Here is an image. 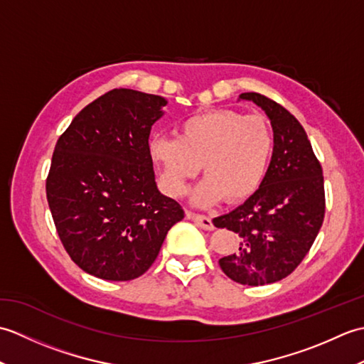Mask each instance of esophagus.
Instances as JSON below:
<instances>
[{"mask_svg": "<svg viewBox=\"0 0 364 364\" xmlns=\"http://www.w3.org/2000/svg\"><path fill=\"white\" fill-rule=\"evenodd\" d=\"M186 215H188V219L194 220L196 225L200 227V228H203V230H206V231H211V230L214 228L213 220H211V218H208V215L196 214V213H191V211H188Z\"/></svg>", "mask_w": 364, "mask_h": 364, "instance_id": "obj_1", "label": "esophagus"}]
</instances>
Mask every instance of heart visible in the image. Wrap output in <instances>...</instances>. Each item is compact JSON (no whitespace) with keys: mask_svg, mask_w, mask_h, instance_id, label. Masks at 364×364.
<instances>
[{"mask_svg":"<svg viewBox=\"0 0 364 364\" xmlns=\"http://www.w3.org/2000/svg\"><path fill=\"white\" fill-rule=\"evenodd\" d=\"M274 153V133L261 115L215 109L189 115L176 127V137L156 136L149 156L158 170L161 188L170 197H183L198 175L205 180L192 194V203L211 206L225 198H249L264 178Z\"/></svg>","mask_w":364,"mask_h":364,"instance_id":"b5f03b06","label":"heart"}]
</instances>
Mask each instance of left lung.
<instances>
[{
  "instance_id": "8db88e82",
  "label": "left lung",
  "mask_w": 364,
  "mask_h": 364,
  "mask_svg": "<svg viewBox=\"0 0 364 364\" xmlns=\"http://www.w3.org/2000/svg\"><path fill=\"white\" fill-rule=\"evenodd\" d=\"M239 98L267 114L274 153L255 194L213 223L239 239L236 250L219 259L223 274L236 283L262 286L292 274L310 252L326 214V191L321 162L299 120L257 92Z\"/></svg>"
}]
</instances>
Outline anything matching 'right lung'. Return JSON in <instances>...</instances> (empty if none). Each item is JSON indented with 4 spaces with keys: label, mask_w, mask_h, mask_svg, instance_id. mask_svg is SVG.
<instances>
[{
    "label": "right lung",
    "mask_w": 364,
    "mask_h": 364,
    "mask_svg": "<svg viewBox=\"0 0 364 364\" xmlns=\"http://www.w3.org/2000/svg\"><path fill=\"white\" fill-rule=\"evenodd\" d=\"M166 105L159 95L114 89L58 139L46 200L60 242L84 272L134 280L184 218L181 205L158 191L149 156L151 125Z\"/></svg>",
    "instance_id": "obj_1"
}]
</instances>
